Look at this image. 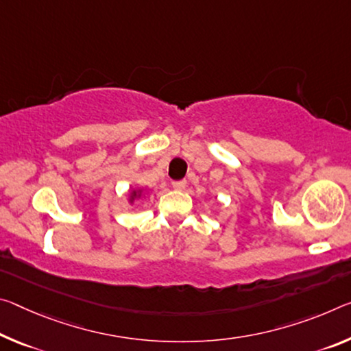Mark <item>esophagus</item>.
I'll use <instances>...</instances> for the list:
<instances>
[{
	"label": "esophagus",
	"mask_w": 351,
	"mask_h": 351,
	"mask_svg": "<svg viewBox=\"0 0 351 351\" xmlns=\"http://www.w3.org/2000/svg\"><path fill=\"white\" fill-rule=\"evenodd\" d=\"M171 186H173L175 191H184L186 181H175V182H171Z\"/></svg>",
	"instance_id": "1"
}]
</instances>
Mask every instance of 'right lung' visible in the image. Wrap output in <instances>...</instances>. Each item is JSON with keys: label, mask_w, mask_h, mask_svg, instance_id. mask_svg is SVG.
I'll return each instance as SVG.
<instances>
[{"label": "right lung", "mask_w": 351, "mask_h": 351, "mask_svg": "<svg viewBox=\"0 0 351 351\" xmlns=\"http://www.w3.org/2000/svg\"><path fill=\"white\" fill-rule=\"evenodd\" d=\"M142 197H145V189L137 187V189H131L130 195H128V203L134 204L137 199H141Z\"/></svg>", "instance_id": "obj_1"}]
</instances>
